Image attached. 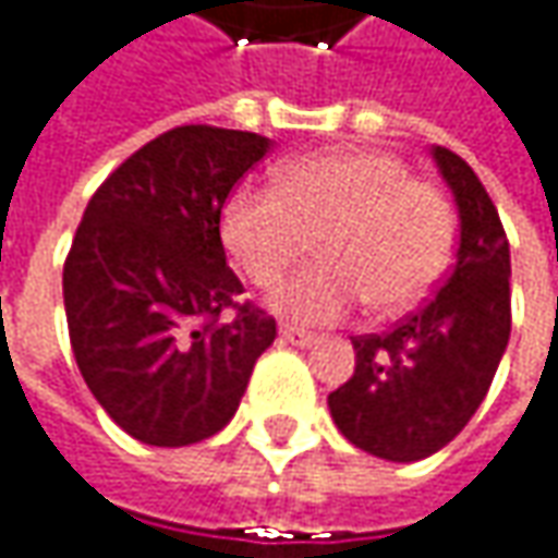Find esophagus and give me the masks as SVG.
I'll return each mask as SVG.
<instances>
[{
  "label": "esophagus",
  "mask_w": 558,
  "mask_h": 558,
  "mask_svg": "<svg viewBox=\"0 0 558 558\" xmlns=\"http://www.w3.org/2000/svg\"><path fill=\"white\" fill-rule=\"evenodd\" d=\"M278 338L283 344H293V347H312L318 338L312 335V331H300V328H293V325H280Z\"/></svg>",
  "instance_id": "34e87169"
}]
</instances>
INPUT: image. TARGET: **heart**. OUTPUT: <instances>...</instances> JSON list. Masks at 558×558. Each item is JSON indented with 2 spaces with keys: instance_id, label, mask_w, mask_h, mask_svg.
<instances>
[{
  "instance_id": "obj_1",
  "label": "heart",
  "mask_w": 558,
  "mask_h": 558,
  "mask_svg": "<svg viewBox=\"0 0 558 558\" xmlns=\"http://www.w3.org/2000/svg\"><path fill=\"white\" fill-rule=\"evenodd\" d=\"M220 240L255 287H275L315 240L322 262L280 283L271 310L296 325H331L363 300L388 315L426 296L448 265L454 214L442 189L410 180L398 157L328 150L283 163L275 189H233Z\"/></svg>"
}]
</instances>
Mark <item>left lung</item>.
I'll list each match as a JSON object with an SVG mask.
<instances>
[{
    "label": "left lung",
    "mask_w": 558,
    "mask_h": 558,
    "mask_svg": "<svg viewBox=\"0 0 558 558\" xmlns=\"http://www.w3.org/2000/svg\"><path fill=\"white\" fill-rule=\"evenodd\" d=\"M461 236L436 296L391 331L353 338L356 369L328 408L347 442L385 461H423L483 404L511 331V258L499 211L454 150L433 148Z\"/></svg>",
    "instance_id": "8db88e82"
}]
</instances>
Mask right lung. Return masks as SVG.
I'll list each match as a JSON object with an SVG mask.
<instances>
[{
    "label": "right lung",
    "instance_id": "right-lung-1",
    "mask_svg": "<svg viewBox=\"0 0 558 558\" xmlns=\"http://www.w3.org/2000/svg\"><path fill=\"white\" fill-rule=\"evenodd\" d=\"M268 150L255 132L180 125L84 208L62 268L69 341L97 404L138 442L211 439L278 338L271 315L236 303L243 283L220 243L227 195Z\"/></svg>",
    "mask_w": 558,
    "mask_h": 558
}]
</instances>
